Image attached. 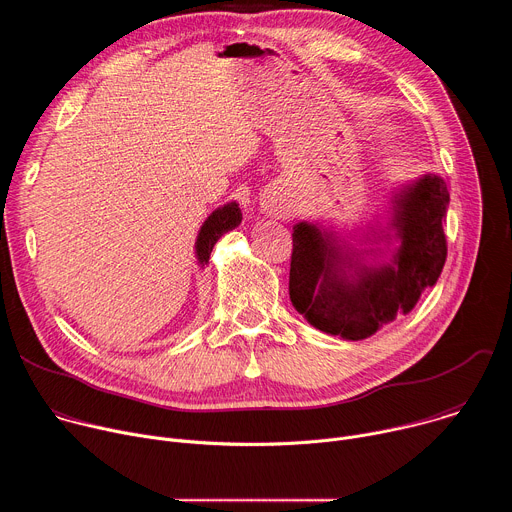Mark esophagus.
<instances>
[{"label": "esophagus", "instance_id": "esophagus-1", "mask_svg": "<svg viewBox=\"0 0 512 512\" xmlns=\"http://www.w3.org/2000/svg\"><path fill=\"white\" fill-rule=\"evenodd\" d=\"M261 210L265 214H279L281 210H285V198L279 190H269L261 196Z\"/></svg>", "mask_w": 512, "mask_h": 512}]
</instances>
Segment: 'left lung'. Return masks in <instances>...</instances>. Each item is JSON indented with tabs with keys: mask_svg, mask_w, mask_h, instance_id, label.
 Returning a JSON list of instances; mask_svg holds the SVG:
<instances>
[{
	"mask_svg": "<svg viewBox=\"0 0 512 512\" xmlns=\"http://www.w3.org/2000/svg\"><path fill=\"white\" fill-rule=\"evenodd\" d=\"M448 202L446 180L423 174L391 190L385 223L377 214L348 233L328 221H298L291 231V304L316 330L354 342L407 316L444 269Z\"/></svg>",
	"mask_w": 512,
	"mask_h": 512,
	"instance_id": "8db88e82",
	"label": "left lung"
}]
</instances>
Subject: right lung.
<instances>
[{"label":"right lung","mask_w":512,"mask_h":512,"mask_svg":"<svg viewBox=\"0 0 512 512\" xmlns=\"http://www.w3.org/2000/svg\"><path fill=\"white\" fill-rule=\"evenodd\" d=\"M241 221H243V214H241L237 200H231L223 206H218L216 210H212L206 216V221L202 223V227L196 235V243H194V257H196V263L200 265V269H204V265L208 263L214 243L225 233L237 229L241 225Z\"/></svg>","instance_id":"obj_1"}]
</instances>
